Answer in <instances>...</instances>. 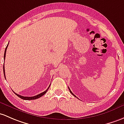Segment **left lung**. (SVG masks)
Segmentation results:
<instances>
[{"instance_id": "8db88e82", "label": "left lung", "mask_w": 124, "mask_h": 124, "mask_svg": "<svg viewBox=\"0 0 124 124\" xmlns=\"http://www.w3.org/2000/svg\"><path fill=\"white\" fill-rule=\"evenodd\" d=\"M69 90H70V93H71V94H72L73 96H75V97H76V96H75V95H74V94H73V93H72V92H71V90H70V89H69Z\"/></svg>"}]
</instances>
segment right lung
I'll use <instances>...</instances> for the list:
<instances>
[{"instance_id":"1","label":"right lung","mask_w":124,"mask_h":124,"mask_svg":"<svg viewBox=\"0 0 124 124\" xmlns=\"http://www.w3.org/2000/svg\"><path fill=\"white\" fill-rule=\"evenodd\" d=\"M8 44L7 45V46H6V49H5V53H4V60L5 59V57H6V49H7V48H8ZM3 73H4V76H5V67H4V66H3ZM50 86H49V87H48V88L49 87H50ZM48 88L47 89H46V91H44V92H42L41 93H39V94H37V95H36V96H32V97H27V96H21V95H19V94H16V93H15L16 94L17 96H18V97H19L20 98H21V99H23V100H34V99H38V98H41V96H43L44 94L45 93H46V92H47V90H48Z\"/></svg>"}]
</instances>
